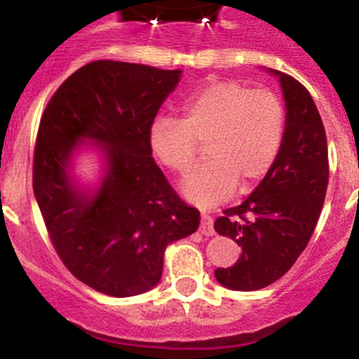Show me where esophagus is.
<instances>
[{"mask_svg":"<svg viewBox=\"0 0 359 359\" xmlns=\"http://www.w3.org/2000/svg\"><path fill=\"white\" fill-rule=\"evenodd\" d=\"M200 233L205 234V236H213L215 231H213V219L206 213L201 215V224H200Z\"/></svg>","mask_w":359,"mask_h":359,"instance_id":"obj_1","label":"esophagus"}]
</instances>
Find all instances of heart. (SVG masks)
I'll return each instance as SVG.
<instances>
[{"instance_id": "1", "label": "heart", "mask_w": 359, "mask_h": 359, "mask_svg": "<svg viewBox=\"0 0 359 359\" xmlns=\"http://www.w3.org/2000/svg\"><path fill=\"white\" fill-rule=\"evenodd\" d=\"M285 109L269 90H250L234 79H212L182 106L180 119L156 118L149 128L153 154L166 168L187 173L205 144L206 165L180 184L187 201L210 208L257 186L280 156Z\"/></svg>"}]
</instances>
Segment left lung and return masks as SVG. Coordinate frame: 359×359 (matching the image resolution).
Returning a JSON list of instances; mask_svg holds the SVG:
<instances>
[{
  "mask_svg": "<svg viewBox=\"0 0 359 359\" xmlns=\"http://www.w3.org/2000/svg\"><path fill=\"white\" fill-rule=\"evenodd\" d=\"M285 137L276 163L240 206L215 220V231L241 247L231 267L215 280L229 290H260L280 280L309 243L328 186V147L323 121L311 93L285 72Z\"/></svg>",
  "mask_w": 359,
  "mask_h": 359,
  "instance_id": "8db88e82",
  "label": "left lung"
}]
</instances>
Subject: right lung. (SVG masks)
<instances>
[{"instance_id": "1", "label": "right lung", "mask_w": 359, "mask_h": 359, "mask_svg": "<svg viewBox=\"0 0 359 359\" xmlns=\"http://www.w3.org/2000/svg\"><path fill=\"white\" fill-rule=\"evenodd\" d=\"M182 71L97 60L60 85L43 112L32 189L64 266L93 290L132 297L161 280L170 243L200 226L154 163L149 128ZM101 158L97 184L74 173V158Z\"/></svg>"}]
</instances>
